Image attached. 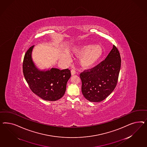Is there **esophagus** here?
Masks as SVG:
<instances>
[{"instance_id":"34e87169","label":"esophagus","mask_w":147,"mask_h":147,"mask_svg":"<svg viewBox=\"0 0 147 147\" xmlns=\"http://www.w3.org/2000/svg\"><path fill=\"white\" fill-rule=\"evenodd\" d=\"M76 74V70H75V69H74V68H73V69H71V76H73V75H74V74Z\"/></svg>"}]
</instances>
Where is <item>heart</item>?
Returning <instances> with one entry per match:
<instances>
[{"mask_svg":"<svg viewBox=\"0 0 147 147\" xmlns=\"http://www.w3.org/2000/svg\"><path fill=\"white\" fill-rule=\"evenodd\" d=\"M74 52L81 56L80 65L84 68L93 67L98 63L103 54L102 47L99 45H81L74 49Z\"/></svg>","mask_w":147,"mask_h":147,"instance_id":"obj_1","label":"heart"}]
</instances>
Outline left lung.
<instances>
[{"label":"left lung","mask_w":147,"mask_h":147,"mask_svg":"<svg viewBox=\"0 0 147 147\" xmlns=\"http://www.w3.org/2000/svg\"><path fill=\"white\" fill-rule=\"evenodd\" d=\"M121 63L119 51L113 45L105 60L80 74L82 93L87 100L101 102L112 93L117 83Z\"/></svg>","instance_id":"8db88e82"}]
</instances>
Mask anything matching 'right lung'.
Instances as JSON below:
<instances>
[{
  "label": "right lung",
  "instance_id": "add662e5",
  "mask_svg": "<svg viewBox=\"0 0 147 147\" xmlns=\"http://www.w3.org/2000/svg\"><path fill=\"white\" fill-rule=\"evenodd\" d=\"M34 46L27 50L22 63L24 76L32 91L46 101H57L66 92L68 80L71 76L69 69L60 70L52 68L46 71H40L32 59Z\"/></svg>",
  "mask_w": 147,
  "mask_h": 147
}]
</instances>
